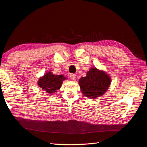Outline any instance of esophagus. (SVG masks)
<instances>
[{
  "mask_svg": "<svg viewBox=\"0 0 147 147\" xmlns=\"http://www.w3.org/2000/svg\"><path fill=\"white\" fill-rule=\"evenodd\" d=\"M70 78H71V79H73V80H75V79H76V75L75 74H71L70 75Z\"/></svg>",
  "mask_w": 147,
  "mask_h": 147,
  "instance_id": "esophagus-1",
  "label": "esophagus"
}]
</instances>
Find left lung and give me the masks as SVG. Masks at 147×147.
Returning <instances> with one entry per match:
<instances>
[{"mask_svg":"<svg viewBox=\"0 0 147 147\" xmlns=\"http://www.w3.org/2000/svg\"><path fill=\"white\" fill-rule=\"evenodd\" d=\"M111 82V78L107 73L96 68H91L86 77L79 80L82 94L91 99L97 98L105 94Z\"/></svg>","mask_w":147,"mask_h":147,"instance_id":"obj_1","label":"left lung"}]
</instances>
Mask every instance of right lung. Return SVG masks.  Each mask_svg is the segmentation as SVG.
Segmentation results:
<instances>
[{"mask_svg": "<svg viewBox=\"0 0 147 147\" xmlns=\"http://www.w3.org/2000/svg\"><path fill=\"white\" fill-rule=\"evenodd\" d=\"M66 79L63 75H55L50 71L45 74L44 76L40 78L37 84L42 90L49 94H53L60 89L63 81Z\"/></svg>", "mask_w": 147, "mask_h": 147, "instance_id": "right-lung-1", "label": "right lung"}]
</instances>
